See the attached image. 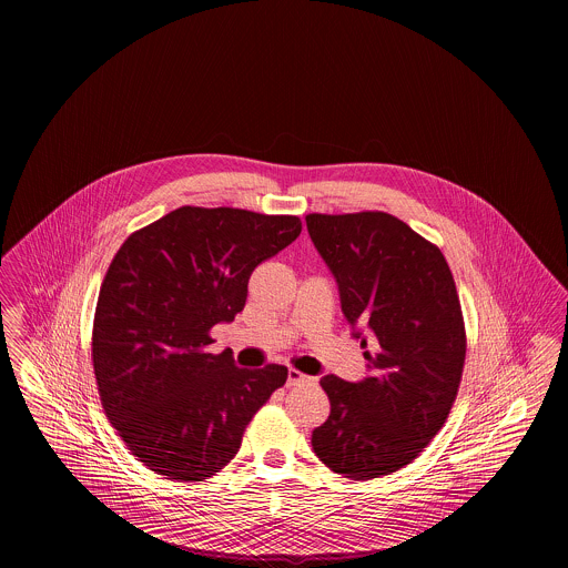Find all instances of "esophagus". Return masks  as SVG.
<instances>
[{
	"label": "esophagus",
	"instance_id": "obj_1",
	"mask_svg": "<svg viewBox=\"0 0 568 568\" xmlns=\"http://www.w3.org/2000/svg\"><path fill=\"white\" fill-rule=\"evenodd\" d=\"M307 376L301 374L298 369H288V378H286V387H297L301 383H305Z\"/></svg>",
	"mask_w": 568,
	"mask_h": 568
}]
</instances>
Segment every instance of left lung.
I'll return each mask as SVG.
<instances>
[{
    "mask_svg": "<svg viewBox=\"0 0 568 568\" xmlns=\"http://www.w3.org/2000/svg\"><path fill=\"white\" fill-rule=\"evenodd\" d=\"M305 222L337 280L344 316L374 342L363 353L365 381H321L331 413L312 432V448L342 477H385L417 459L457 397L466 327L455 280L436 243L385 211L310 213Z\"/></svg>",
    "mask_w": 568,
    "mask_h": 568,
    "instance_id": "left-lung-1",
    "label": "left lung"
}]
</instances>
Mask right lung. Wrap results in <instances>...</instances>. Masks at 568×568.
<instances>
[{
    "label": "right lung",
    "mask_w": 568,
    "mask_h": 568,
    "mask_svg": "<svg viewBox=\"0 0 568 568\" xmlns=\"http://www.w3.org/2000/svg\"><path fill=\"white\" fill-rule=\"evenodd\" d=\"M297 215L180 207L134 231L95 303L91 361L128 450L173 480L220 473L288 369H241L210 353L211 328L245 305L252 271L297 240Z\"/></svg>",
    "instance_id": "obj_1"
}]
</instances>
